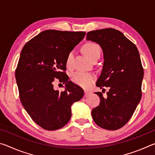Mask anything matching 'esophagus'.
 Segmentation results:
<instances>
[{
  "instance_id": "esophagus-1",
  "label": "esophagus",
  "mask_w": 155,
  "mask_h": 155,
  "mask_svg": "<svg viewBox=\"0 0 155 155\" xmlns=\"http://www.w3.org/2000/svg\"><path fill=\"white\" fill-rule=\"evenodd\" d=\"M84 92H85V95H84V96L85 97H86V96H87L88 95H90V94H91L90 91H86V90H85V91H84Z\"/></svg>"
}]
</instances>
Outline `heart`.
<instances>
[{
	"mask_svg": "<svg viewBox=\"0 0 155 155\" xmlns=\"http://www.w3.org/2000/svg\"><path fill=\"white\" fill-rule=\"evenodd\" d=\"M83 52L91 60H93L96 57L101 54V48L98 44L93 42H89L83 46ZM73 58V52H70L68 54L66 59V65L70 66ZM95 75L91 73L77 72L72 75V81L73 83L77 84L83 88H89L91 84L95 81Z\"/></svg>",
	"mask_w": 155,
	"mask_h": 155,
	"instance_id": "obj_1",
	"label": "heart"
}]
</instances>
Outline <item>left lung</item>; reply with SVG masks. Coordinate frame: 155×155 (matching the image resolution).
I'll use <instances>...</instances> for the list:
<instances>
[{"mask_svg":"<svg viewBox=\"0 0 155 155\" xmlns=\"http://www.w3.org/2000/svg\"><path fill=\"white\" fill-rule=\"evenodd\" d=\"M86 40L99 44L104 63L96 86L109 87L106 98L101 92L99 106L91 111L94 121L107 130H117L128 122L141 98L143 69L134 44L112 28L90 31Z\"/></svg>","mask_w":155,"mask_h":155,"instance_id":"left-lung-1","label":"left lung"}]
</instances>
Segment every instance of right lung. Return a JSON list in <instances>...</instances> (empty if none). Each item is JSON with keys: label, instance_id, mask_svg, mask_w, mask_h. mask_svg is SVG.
Listing matches in <instances>:
<instances>
[{"label": "right lung", "instance_id": "1", "mask_svg": "<svg viewBox=\"0 0 155 155\" xmlns=\"http://www.w3.org/2000/svg\"><path fill=\"white\" fill-rule=\"evenodd\" d=\"M86 33L44 31L25 44L15 70L22 104L37 124L48 130L59 129L69 122L71 107L83 98L84 91L68 81V54ZM55 80L65 84L61 93L54 90Z\"/></svg>", "mask_w": 155, "mask_h": 155}]
</instances>
